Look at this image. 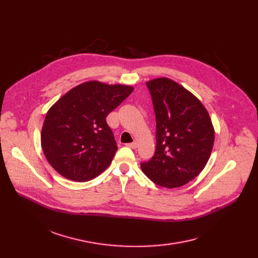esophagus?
I'll return each mask as SVG.
<instances>
[{
	"label": "esophagus",
	"mask_w": 258,
	"mask_h": 258,
	"mask_svg": "<svg viewBox=\"0 0 258 258\" xmlns=\"http://www.w3.org/2000/svg\"><path fill=\"white\" fill-rule=\"evenodd\" d=\"M127 147H130V148H133V150H135V148L137 147V143L136 142H133V143H127V144H125Z\"/></svg>",
	"instance_id": "1"
}]
</instances>
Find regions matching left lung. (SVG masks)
Returning <instances> with one entry per match:
<instances>
[{
  "label": "left lung",
  "mask_w": 258,
  "mask_h": 258,
  "mask_svg": "<svg viewBox=\"0 0 258 258\" xmlns=\"http://www.w3.org/2000/svg\"><path fill=\"white\" fill-rule=\"evenodd\" d=\"M156 115V152L141 163L146 177L159 186L177 188L204 169L214 142L205 106L175 81L161 77L146 83Z\"/></svg>",
  "instance_id": "left-lung-1"
}]
</instances>
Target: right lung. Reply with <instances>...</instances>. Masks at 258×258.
I'll list each match as a JSON object with an SVG mask.
<instances>
[{
  "instance_id": "1",
  "label": "right lung",
  "mask_w": 258,
  "mask_h": 258,
  "mask_svg": "<svg viewBox=\"0 0 258 258\" xmlns=\"http://www.w3.org/2000/svg\"><path fill=\"white\" fill-rule=\"evenodd\" d=\"M133 91L131 86L92 80L67 92L49 108L40 135L50 165L77 182L100 174L118 150L105 118Z\"/></svg>"
}]
</instances>
